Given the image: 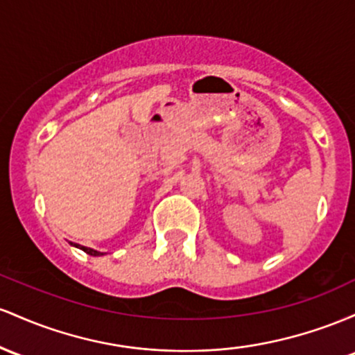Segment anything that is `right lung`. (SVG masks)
<instances>
[{
	"mask_svg": "<svg viewBox=\"0 0 355 355\" xmlns=\"http://www.w3.org/2000/svg\"><path fill=\"white\" fill-rule=\"evenodd\" d=\"M75 246H77V248L83 250V252H85L87 254H92V257H101V254H103V253H101V252H97V250L87 248V246H80V245H75Z\"/></svg>",
	"mask_w": 355,
	"mask_h": 355,
	"instance_id": "1",
	"label": "right lung"
}]
</instances>
